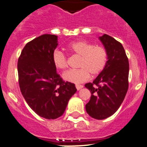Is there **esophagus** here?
<instances>
[{"label":"esophagus","instance_id":"1","mask_svg":"<svg viewBox=\"0 0 147 147\" xmlns=\"http://www.w3.org/2000/svg\"><path fill=\"white\" fill-rule=\"evenodd\" d=\"M75 87H76V88H77V90H80L81 88H83V86H82V85H78V84H77V85H75Z\"/></svg>","mask_w":147,"mask_h":147}]
</instances>
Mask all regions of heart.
Masks as SVG:
<instances>
[{"instance_id":"heart-1","label":"heart","mask_w":147,"mask_h":147,"mask_svg":"<svg viewBox=\"0 0 147 147\" xmlns=\"http://www.w3.org/2000/svg\"><path fill=\"white\" fill-rule=\"evenodd\" d=\"M67 49L72 55L80 57L78 63L79 69H71L63 74V78L68 82L80 83L92 76L99 75L107 65L108 52L101 46H95L86 41H75L66 46ZM52 61L58 69H67L68 60L66 55L61 51L56 49L52 52Z\"/></svg>"}]
</instances>
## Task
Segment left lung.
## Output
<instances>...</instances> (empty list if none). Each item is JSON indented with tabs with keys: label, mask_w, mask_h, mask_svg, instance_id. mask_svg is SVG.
Returning a JSON list of instances; mask_svg holds the SVG:
<instances>
[{
	"label": "left lung",
	"mask_w": 147,
	"mask_h": 147,
	"mask_svg": "<svg viewBox=\"0 0 147 147\" xmlns=\"http://www.w3.org/2000/svg\"><path fill=\"white\" fill-rule=\"evenodd\" d=\"M99 39L108 52V62L93 82L85 85L91 92L85 109L90 116L102 120L116 113L124 100L129 88V63L120 42L107 34Z\"/></svg>",
	"instance_id": "8db88e82"
}]
</instances>
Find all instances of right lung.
<instances>
[{"instance_id": "right-lung-1", "label": "right lung", "mask_w": 147, "mask_h": 147, "mask_svg": "<svg viewBox=\"0 0 147 147\" xmlns=\"http://www.w3.org/2000/svg\"><path fill=\"white\" fill-rule=\"evenodd\" d=\"M57 36L43 34L28 42L18 60L20 90L30 108L47 119H56L65 112L77 91L74 83L65 82L52 61Z\"/></svg>"}]
</instances>
